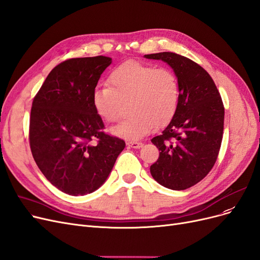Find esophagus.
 <instances>
[{"instance_id":"obj_1","label":"esophagus","mask_w":260,"mask_h":260,"mask_svg":"<svg viewBox=\"0 0 260 260\" xmlns=\"http://www.w3.org/2000/svg\"><path fill=\"white\" fill-rule=\"evenodd\" d=\"M126 145H127V147H129V148H135V149H139V148H141V147H142V142L128 140V141H126Z\"/></svg>"}]
</instances>
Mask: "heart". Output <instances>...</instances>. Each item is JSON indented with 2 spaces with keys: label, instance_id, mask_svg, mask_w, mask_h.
Returning a JSON list of instances; mask_svg holds the SVG:
<instances>
[{
  "label": "heart",
  "instance_id": "heart-1",
  "mask_svg": "<svg viewBox=\"0 0 260 260\" xmlns=\"http://www.w3.org/2000/svg\"><path fill=\"white\" fill-rule=\"evenodd\" d=\"M109 85L91 91V104L106 122L118 121L128 104L127 119L111 128L114 136L136 140L169 123L177 110L180 98L179 80L169 68L138 61H126L114 68Z\"/></svg>",
  "mask_w": 260,
  "mask_h": 260
}]
</instances>
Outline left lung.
I'll return each instance as SVG.
<instances>
[{
    "label": "left lung",
    "mask_w": 260,
    "mask_h": 260,
    "mask_svg": "<svg viewBox=\"0 0 260 260\" xmlns=\"http://www.w3.org/2000/svg\"><path fill=\"white\" fill-rule=\"evenodd\" d=\"M145 57L166 62L180 85L172 121L161 135L151 139L160 155L150 173L163 187L185 190L202 180L218 156L224 119L222 100L211 75L189 58L171 52Z\"/></svg>",
    "instance_id": "left-lung-1"
}]
</instances>
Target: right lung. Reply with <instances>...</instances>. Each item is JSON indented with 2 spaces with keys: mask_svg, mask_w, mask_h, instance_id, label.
Masks as SVG:
<instances>
[{
  "mask_svg": "<svg viewBox=\"0 0 260 260\" xmlns=\"http://www.w3.org/2000/svg\"><path fill=\"white\" fill-rule=\"evenodd\" d=\"M111 62L106 56L64 60L49 72L32 102L33 158L46 179L69 196L97 190L125 148L124 140L103 131L91 104V91Z\"/></svg>",
  "mask_w": 260,
  "mask_h": 260,
  "instance_id": "obj_1",
  "label": "right lung"
}]
</instances>
